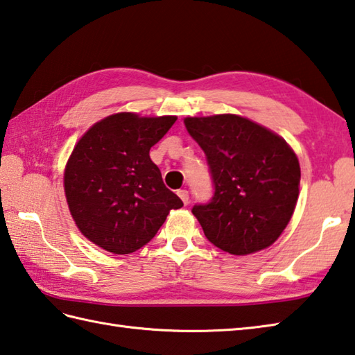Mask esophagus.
<instances>
[{
    "label": "esophagus",
    "mask_w": 355,
    "mask_h": 355,
    "mask_svg": "<svg viewBox=\"0 0 355 355\" xmlns=\"http://www.w3.org/2000/svg\"><path fill=\"white\" fill-rule=\"evenodd\" d=\"M178 196L182 199V202L185 205H188V202H190V196H188V191L187 190H179L178 191Z\"/></svg>",
    "instance_id": "34e87169"
}]
</instances>
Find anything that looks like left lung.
Segmentation results:
<instances>
[{
  "instance_id": "1",
  "label": "left lung",
  "mask_w": 355,
  "mask_h": 355,
  "mask_svg": "<svg viewBox=\"0 0 355 355\" xmlns=\"http://www.w3.org/2000/svg\"><path fill=\"white\" fill-rule=\"evenodd\" d=\"M207 156L214 193L193 207L214 247L234 256L277 241L299 198L300 165L293 148L271 130L237 114L185 118Z\"/></svg>"
}]
</instances>
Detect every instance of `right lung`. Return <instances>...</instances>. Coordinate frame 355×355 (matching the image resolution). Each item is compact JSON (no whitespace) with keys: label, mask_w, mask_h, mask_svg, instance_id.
I'll return each mask as SVG.
<instances>
[{"label":"right lung","mask_w":355,"mask_h":355,"mask_svg":"<svg viewBox=\"0 0 355 355\" xmlns=\"http://www.w3.org/2000/svg\"><path fill=\"white\" fill-rule=\"evenodd\" d=\"M176 119L116 113L78 141L64 171V190L71 218L90 242L130 254L156 236L170 209L184 205L150 159V148Z\"/></svg>","instance_id":"add662e5"}]
</instances>
